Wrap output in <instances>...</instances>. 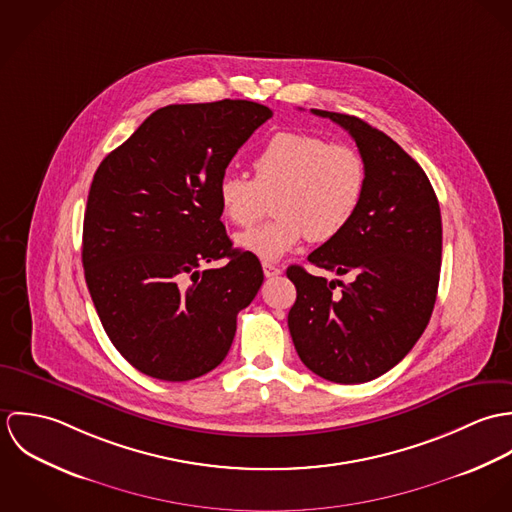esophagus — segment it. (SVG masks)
Listing matches in <instances>:
<instances>
[{"instance_id": "obj_1", "label": "esophagus", "mask_w": 512, "mask_h": 512, "mask_svg": "<svg viewBox=\"0 0 512 512\" xmlns=\"http://www.w3.org/2000/svg\"><path fill=\"white\" fill-rule=\"evenodd\" d=\"M262 268H264V276H266V278H274V276H280V274H282V270H280L276 264H272V262H264Z\"/></svg>"}]
</instances>
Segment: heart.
<instances>
[{"label": "heart", "mask_w": 512, "mask_h": 512, "mask_svg": "<svg viewBox=\"0 0 512 512\" xmlns=\"http://www.w3.org/2000/svg\"><path fill=\"white\" fill-rule=\"evenodd\" d=\"M254 179L228 171L219 179L220 211L236 226L260 219L272 199L276 217L236 236V246L276 262L305 238L327 242L359 213L366 187L363 155L305 132H278L256 153Z\"/></svg>", "instance_id": "heart-1"}]
</instances>
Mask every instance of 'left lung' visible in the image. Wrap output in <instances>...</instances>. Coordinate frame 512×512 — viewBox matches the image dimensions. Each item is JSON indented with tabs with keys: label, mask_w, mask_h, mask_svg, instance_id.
Returning <instances> with one entry per match:
<instances>
[{
	"label": "left lung",
	"mask_w": 512,
	"mask_h": 512,
	"mask_svg": "<svg viewBox=\"0 0 512 512\" xmlns=\"http://www.w3.org/2000/svg\"><path fill=\"white\" fill-rule=\"evenodd\" d=\"M311 112L355 140L365 159V197L351 224L307 256L353 280L329 282L290 266L297 297L288 327L309 370L359 384L398 365L428 327L441 266L438 197L424 169L384 132L357 116Z\"/></svg>",
	"instance_id": "1"
}]
</instances>
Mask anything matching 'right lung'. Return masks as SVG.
Instances as JSON below:
<instances>
[{"instance_id":"add662e5","label":"right lung","mask_w":512,"mask_h":512,"mask_svg":"<svg viewBox=\"0 0 512 512\" xmlns=\"http://www.w3.org/2000/svg\"><path fill=\"white\" fill-rule=\"evenodd\" d=\"M270 118L250 100L171 104L94 173L82 228L86 286L112 345L147 376L183 382L217 368L238 311L264 282L260 260L232 248L217 185ZM222 257V269L200 270Z\"/></svg>"}]
</instances>
